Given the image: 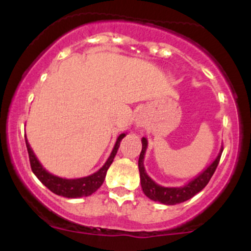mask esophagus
Returning <instances> with one entry per match:
<instances>
[{"label": "esophagus", "mask_w": 251, "mask_h": 251, "mask_svg": "<svg viewBox=\"0 0 251 251\" xmlns=\"http://www.w3.org/2000/svg\"><path fill=\"white\" fill-rule=\"evenodd\" d=\"M137 122H138V124H143V119H142V118H139V119H138Z\"/></svg>", "instance_id": "esophagus-1"}]
</instances>
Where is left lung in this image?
Here are the masks:
<instances>
[{
    "mask_svg": "<svg viewBox=\"0 0 251 251\" xmlns=\"http://www.w3.org/2000/svg\"><path fill=\"white\" fill-rule=\"evenodd\" d=\"M142 143L143 148L139 155V160H138V166H139L140 183H142L143 191L150 200L154 201H160V203L166 204V205H175V204L183 203V201L192 198L195 195H197L198 192L205 188L206 184L211 179L212 175L215 174L216 169H217L222 152H223V150H221L220 154L217 155L215 162L205 171H203L195 179H192L190 183L186 184L185 186H181V188H164V186H160L157 183H154L149 177L148 174H146L145 168H144V155H145L146 148H148V140H146V138H143Z\"/></svg>",
    "mask_w": 251,
    "mask_h": 251,
    "instance_id": "left-lung-1",
    "label": "left lung"
}]
</instances>
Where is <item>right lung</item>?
Returning <instances> with one entry per match:
<instances>
[{
  "label": "right lung",
  "instance_id": "obj_1",
  "mask_svg": "<svg viewBox=\"0 0 251 251\" xmlns=\"http://www.w3.org/2000/svg\"><path fill=\"white\" fill-rule=\"evenodd\" d=\"M125 133L120 134L118 137L116 145H114L113 151H112L111 155L108 157L107 162L105 163V165L102 166L99 171H97L96 174L88 176V177L83 178H77V179H66V178H60L56 176L50 174L48 171H46L42 168V165L40 164L37 158L34 154L33 150L30 149L29 144H28L27 139H25V145H27V151L28 155H29V162H30V168L31 171L34 172V175L39 178L40 181L45 186H47L51 192H54L55 195L62 196V197L67 198H79V197H87V196L92 195L93 192H96L100 186L102 185L103 180H105L106 172L109 166H111L112 162H113L114 157H116L118 149L120 146V142Z\"/></svg>",
  "mask_w": 251,
  "mask_h": 251
}]
</instances>
